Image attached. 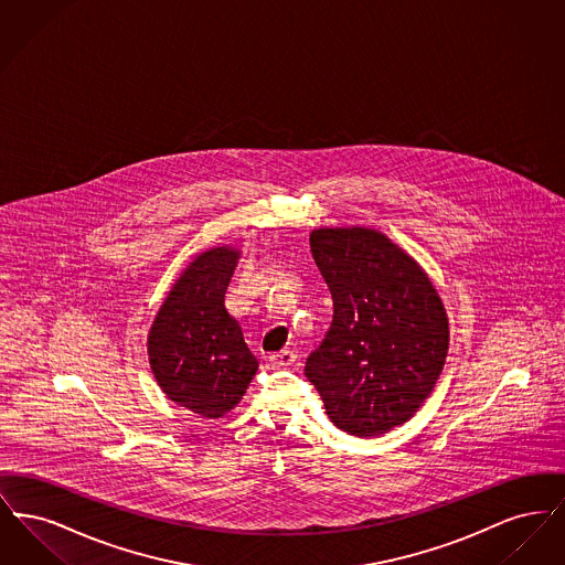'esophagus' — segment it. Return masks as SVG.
Here are the masks:
<instances>
[{
    "instance_id": "esophagus-1",
    "label": "esophagus",
    "mask_w": 565,
    "mask_h": 565,
    "mask_svg": "<svg viewBox=\"0 0 565 565\" xmlns=\"http://www.w3.org/2000/svg\"><path fill=\"white\" fill-rule=\"evenodd\" d=\"M295 360L296 353L295 351L290 350L275 351V353H270L269 355L270 366H275V369H281V366H290Z\"/></svg>"
}]
</instances>
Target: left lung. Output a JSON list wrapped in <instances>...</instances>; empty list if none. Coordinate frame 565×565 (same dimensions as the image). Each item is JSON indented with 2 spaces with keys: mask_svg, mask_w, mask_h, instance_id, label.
I'll list each match as a JSON object with an SVG mask.
<instances>
[{
  "mask_svg": "<svg viewBox=\"0 0 565 565\" xmlns=\"http://www.w3.org/2000/svg\"><path fill=\"white\" fill-rule=\"evenodd\" d=\"M311 254L334 316L305 375L339 430L403 426L443 373L449 320L428 273L375 228H316Z\"/></svg>",
  "mask_w": 565,
  "mask_h": 565,
  "instance_id": "8db88e82",
  "label": "left lung"
}]
</instances>
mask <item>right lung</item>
<instances>
[{
    "mask_svg": "<svg viewBox=\"0 0 565 565\" xmlns=\"http://www.w3.org/2000/svg\"><path fill=\"white\" fill-rule=\"evenodd\" d=\"M235 247L199 254L178 277L148 334L150 369L169 401L217 419L235 408L258 371L224 295L239 260Z\"/></svg>",
    "mask_w": 565,
    "mask_h": 565,
    "instance_id": "1",
    "label": "right lung"
}]
</instances>
